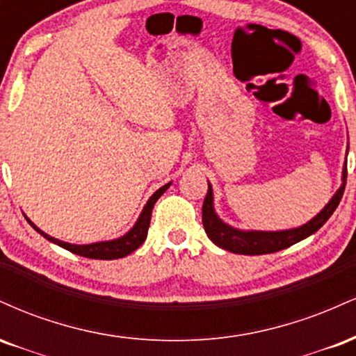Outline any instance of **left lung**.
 I'll list each match as a JSON object with an SVG mask.
<instances>
[{"mask_svg": "<svg viewBox=\"0 0 356 356\" xmlns=\"http://www.w3.org/2000/svg\"><path fill=\"white\" fill-rule=\"evenodd\" d=\"M343 184L340 189L337 191V194L330 199V202L326 204L323 209L318 212L312 220L303 224V226L295 227V229H286V231H241L236 227L229 226L224 220L219 219V216L214 211V195H212V187L209 184V189H207L206 199L202 204V224L204 229H206L207 238H209L216 246L226 249V251L234 252V254H269V252L281 251L293 244L300 243L308 236H312L316 232L326 220L330 219V216L333 214L334 209L340 204L343 192H345V184H346V162L343 167V175H341Z\"/></svg>", "mask_w": 356, "mask_h": 356, "instance_id": "8db88e82", "label": "left lung"}]
</instances>
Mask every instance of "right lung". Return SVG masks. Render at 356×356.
Wrapping results in <instances>:
<instances>
[{
  "mask_svg": "<svg viewBox=\"0 0 356 356\" xmlns=\"http://www.w3.org/2000/svg\"><path fill=\"white\" fill-rule=\"evenodd\" d=\"M170 182L162 186L161 189H157L152 194V197L149 199L145 204V207L142 209L140 216H138L137 222L134 224V227L130 229L127 234L122 236L118 239H112V241H100V243H92V244H70V243H65V241H60L56 238H51L48 236L47 232H43L42 229L35 226L30 219L26 218L30 226H33L35 231H38L40 234L43 236L44 239L51 241V243L58 244L60 248L67 249V251L73 252V254H80L83 257H90V259H118V257H125L130 252H134L136 249L144 243L147 238V231H149V224H150V216H152V209H154V204L157 202V199L161 197L164 192L169 189Z\"/></svg>",
  "mask_w": 356,
  "mask_h": 356,
  "instance_id": "1",
  "label": "right lung"
}]
</instances>
